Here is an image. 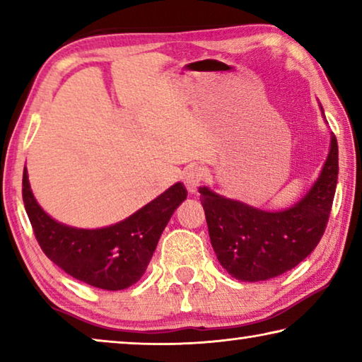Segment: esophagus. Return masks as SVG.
Masks as SVG:
<instances>
[{
	"instance_id": "obj_1",
	"label": "esophagus",
	"mask_w": 362,
	"mask_h": 362,
	"mask_svg": "<svg viewBox=\"0 0 362 362\" xmlns=\"http://www.w3.org/2000/svg\"><path fill=\"white\" fill-rule=\"evenodd\" d=\"M203 180H204V169L199 166H189L185 170V174H183V183H185V187L189 193H194Z\"/></svg>"
}]
</instances>
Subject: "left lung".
Returning <instances> with one entry per match:
<instances>
[{
  "label": "left lung",
  "instance_id": "1",
  "mask_svg": "<svg viewBox=\"0 0 362 362\" xmlns=\"http://www.w3.org/2000/svg\"><path fill=\"white\" fill-rule=\"evenodd\" d=\"M337 177L339 145L332 134L320 177L289 209L262 211L201 187V204L220 265L244 283L276 278L297 267L321 241L332 209Z\"/></svg>",
  "mask_w": 362,
  "mask_h": 362
}]
</instances>
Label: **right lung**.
Wrapping results in <instances>:
<instances>
[{
  "label": "right lung",
  "mask_w": 362,
  "mask_h": 362,
  "mask_svg": "<svg viewBox=\"0 0 362 362\" xmlns=\"http://www.w3.org/2000/svg\"><path fill=\"white\" fill-rule=\"evenodd\" d=\"M22 196L42 252L75 279L105 291L126 289L144 276L174 211L187 198L177 182L156 199L115 225L97 230L57 222L36 203L23 169Z\"/></svg>",
  "instance_id": "obj_1"
}]
</instances>
